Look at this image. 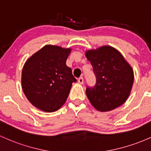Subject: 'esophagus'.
<instances>
[{"instance_id":"obj_1","label":"esophagus","mask_w":151,"mask_h":151,"mask_svg":"<svg viewBox=\"0 0 151 151\" xmlns=\"http://www.w3.org/2000/svg\"><path fill=\"white\" fill-rule=\"evenodd\" d=\"M78 82L79 83H81V84L83 83V77L79 78L78 79Z\"/></svg>"}]
</instances>
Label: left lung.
<instances>
[{
    "label": "left lung",
    "mask_w": 151,
    "mask_h": 151,
    "mask_svg": "<svg viewBox=\"0 0 151 151\" xmlns=\"http://www.w3.org/2000/svg\"><path fill=\"white\" fill-rule=\"evenodd\" d=\"M86 55L96 78L94 86L86 87L90 102L103 112L121 106L129 96L133 84L131 67L123 55L111 46L88 50Z\"/></svg>",
    "instance_id": "obj_1"
}]
</instances>
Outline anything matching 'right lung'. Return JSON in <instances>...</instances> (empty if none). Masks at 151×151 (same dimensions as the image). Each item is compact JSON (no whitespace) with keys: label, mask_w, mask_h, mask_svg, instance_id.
Listing matches in <instances>:
<instances>
[{"label":"right lung","mask_w":151,"mask_h":151,"mask_svg":"<svg viewBox=\"0 0 151 151\" xmlns=\"http://www.w3.org/2000/svg\"><path fill=\"white\" fill-rule=\"evenodd\" d=\"M70 49L47 45L25 62L22 71L23 91L33 106L45 112H54L66 101L76 82L66 65Z\"/></svg>","instance_id":"1"}]
</instances>
